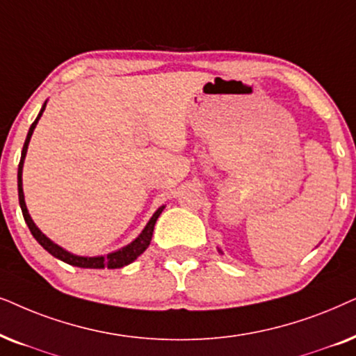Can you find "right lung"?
I'll return each mask as SVG.
<instances>
[{"instance_id": "obj_1", "label": "right lung", "mask_w": 356, "mask_h": 356, "mask_svg": "<svg viewBox=\"0 0 356 356\" xmlns=\"http://www.w3.org/2000/svg\"><path fill=\"white\" fill-rule=\"evenodd\" d=\"M45 106L47 102L42 106L39 115L34 120V123L31 125L29 129V134H27V138L24 141V148H22V153H21V161H19V168H17V192H19V205H21V210H22V216L24 220H26L27 226H29L32 236H34L37 243H39L42 248H44L47 252H50L54 257L63 260V262L70 264V265H74V267H81V268H120V267H125V265H129L134 262V260L138 257L145 252L146 249H148V245L151 243V238H153V231H154V225H156V220H158L161 213H163L164 207H159L158 210L153 216H151V220L148 221V225L145 226V229L141 231V234L136 238L134 243H130L129 245H125V248H122L120 250H115V252H111L107 255H97V257H81V255H74L68 252V250H65L63 248H60L58 244H55L54 241H50L47 236L42 233L39 227L35 226V222L32 221V218L29 215V211H27V207H26V202H24V192H22V165H24V159H26V153H27V146H29V141H31V136L34 134V129L37 125V122H39V118L42 117V113L45 111Z\"/></svg>"}]
</instances>
